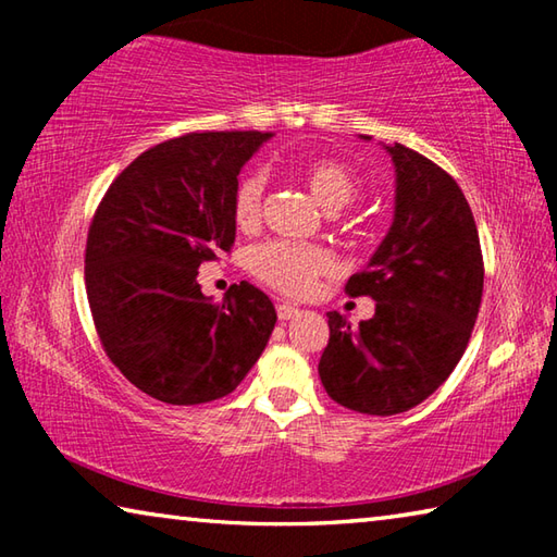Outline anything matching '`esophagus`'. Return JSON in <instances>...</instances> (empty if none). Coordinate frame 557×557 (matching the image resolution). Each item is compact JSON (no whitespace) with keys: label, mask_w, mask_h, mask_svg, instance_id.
<instances>
[{"label":"esophagus","mask_w":557,"mask_h":557,"mask_svg":"<svg viewBox=\"0 0 557 557\" xmlns=\"http://www.w3.org/2000/svg\"><path fill=\"white\" fill-rule=\"evenodd\" d=\"M297 314H299V309H297L295 305H289V301H280V305H277V317H280V322H287V319L297 317Z\"/></svg>","instance_id":"esophagus-1"}]
</instances>
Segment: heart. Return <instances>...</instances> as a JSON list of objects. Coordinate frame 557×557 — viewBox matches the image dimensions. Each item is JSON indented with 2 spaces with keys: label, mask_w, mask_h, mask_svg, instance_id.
<instances>
[{
  "label": "heart",
  "mask_w": 557,
  "mask_h": 557,
  "mask_svg": "<svg viewBox=\"0 0 557 557\" xmlns=\"http://www.w3.org/2000/svg\"><path fill=\"white\" fill-rule=\"evenodd\" d=\"M299 176L326 211H342L361 191V178L338 159H307L299 164ZM265 211V176L245 172L233 188L231 215L240 231H256ZM332 265L329 252L319 245L270 240L250 252V270L282 295H307L319 275Z\"/></svg>",
  "instance_id": "heart-1"
}]
</instances>
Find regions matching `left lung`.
I'll return each instance as SVG.
<instances>
[{"label": "left lung", "instance_id": "1", "mask_svg": "<svg viewBox=\"0 0 557 557\" xmlns=\"http://www.w3.org/2000/svg\"><path fill=\"white\" fill-rule=\"evenodd\" d=\"M383 147L395 166L393 225L346 282L348 295L375 301V314L351 329L329 312L319 361L329 398L366 414L410 410L449 379L484 289L476 223L455 178L414 149Z\"/></svg>", "mask_w": 557, "mask_h": 557}]
</instances>
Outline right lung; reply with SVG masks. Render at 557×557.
<instances>
[{
    "label": "right lung",
    "instance_id": "obj_1",
    "mask_svg": "<svg viewBox=\"0 0 557 557\" xmlns=\"http://www.w3.org/2000/svg\"><path fill=\"white\" fill-rule=\"evenodd\" d=\"M272 132H194L139 154L102 196L86 245V289L102 348L125 379L169 405L219 400L265 351L277 314L258 287L206 297L199 268L235 240L233 188Z\"/></svg>",
    "mask_w": 557,
    "mask_h": 557
}]
</instances>
